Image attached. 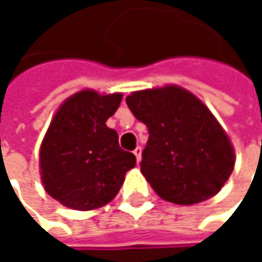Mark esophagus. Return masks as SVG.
<instances>
[{"instance_id": "1", "label": "esophagus", "mask_w": 262, "mask_h": 262, "mask_svg": "<svg viewBox=\"0 0 262 262\" xmlns=\"http://www.w3.org/2000/svg\"><path fill=\"white\" fill-rule=\"evenodd\" d=\"M141 153H142V150H141V147H136V148L133 150V155L136 156V162H138V164L141 162Z\"/></svg>"}]
</instances>
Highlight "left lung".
<instances>
[{"label":"left lung","instance_id":"left-lung-1","mask_svg":"<svg viewBox=\"0 0 262 262\" xmlns=\"http://www.w3.org/2000/svg\"><path fill=\"white\" fill-rule=\"evenodd\" d=\"M126 103L148 129L141 173L161 199L189 206L225 186L234 171L235 150L199 97L182 86L165 84L135 91Z\"/></svg>","mask_w":262,"mask_h":262}]
</instances>
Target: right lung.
Masks as SVG:
<instances>
[{
	"label": "right lung",
	"mask_w": 262,
	"mask_h": 262,
	"mask_svg": "<svg viewBox=\"0 0 262 262\" xmlns=\"http://www.w3.org/2000/svg\"><path fill=\"white\" fill-rule=\"evenodd\" d=\"M123 94L81 89L56 111L39 150L45 191L76 211L98 209L115 199L126 173L136 164L118 145V133L106 126Z\"/></svg>",
	"instance_id": "right-lung-1"
}]
</instances>
